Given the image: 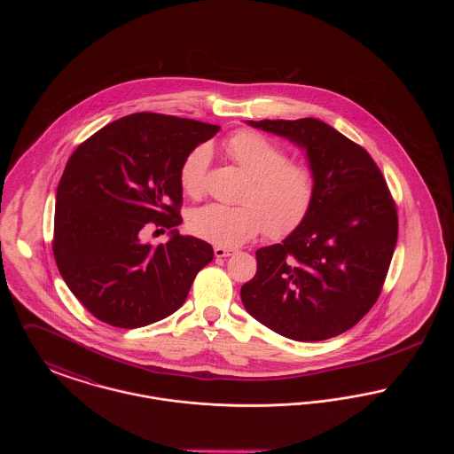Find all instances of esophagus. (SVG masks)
<instances>
[{
  "label": "esophagus",
  "mask_w": 454,
  "mask_h": 454,
  "mask_svg": "<svg viewBox=\"0 0 454 454\" xmlns=\"http://www.w3.org/2000/svg\"><path fill=\"white\" fill-rule=\"evenodd\" d=\"M233 254H235V250H231V248H224V247H216L215 248V255H216L217 259H224V257H230Z\"/></svg>",
  "instance_id": "esophagus-1"
}]
</instances>
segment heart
Here are the masks:
<instances>
[{"mask_svg":"<svg viewBox=\"0 0 454 454\" xmlns=\"http://www.w3.org/2000/svg\"><path fill=\"white\" fill-rule=\"evenodd\" d=\"M224 150L250 176L241 206L207 204L189 216L195 237L217 247H239L265 228L270 238H282L300 228L317 195L313 170L289 160L287 152L259 130L241 129L224 141ZM211 150L199 145L180 165V187L189 197L206 191Z\"/></svg>","mask_w":454,"mask_h":454,"instance_id":"heart-1","label":"heart"}]
</instances>
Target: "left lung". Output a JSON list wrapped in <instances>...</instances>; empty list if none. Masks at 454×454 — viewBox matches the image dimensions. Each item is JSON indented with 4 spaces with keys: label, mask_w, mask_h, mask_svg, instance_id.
Instances as JSON below:
<instances>
[{
    "label": "left lung",
    "mask_w": 454,
    "mask_h": 454,
    "mask_svg": "<svg viewBox=\"0 0 454 454\" xmlns=\"http://www.w3.org/2000/svg\"><path fill=\"white\" fill-rule=\"evenodd\" d=\"M306 150L317 178L309 215L282 243L257 250L241 301L260 324L300 342L340 335L378 301L398 213L371 154L318 119L248 121Z\"/></svg>",
    "instance_id": "obj_1"
}]
</instances>
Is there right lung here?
Wrapping results in <instances>:
<instances>
[{
  "label": "right lung",
  "instance_id": "1",
  "mask_svg": "<svg viewBox=\"0 0 454 454\" xmlns=\"http://www.w3.org/2000/svg\"><path fill=\"white\" fill-rule=\"evenodd\" d=\"M217 130L139 112L97 130L67 160L52 254L71 293L100 322L139 328L170 317L215 257L207 241L175 228L182 223L180 165ZM148 227L170 229L171 241L143 244Z\"/></svg>",
  "mask_w": 454,
  "mask_h": 454
}]
</instances>
